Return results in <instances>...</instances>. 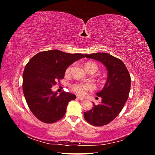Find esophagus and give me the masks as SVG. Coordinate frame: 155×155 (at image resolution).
<instances>
[{
  "instance_id": "esophagus-1",
  "label": "esophagus",
  "mask_w": 155,
  "mask_h": 155,
  "mask_svg": "<svg viewBox=\"0 0 155 155\" xmlns=\"http://www.w3.org/2000/svg\"><path fill=\"white\" fill-rule=\"evenodd\" d=\"M77 98H78V99H79V100H81V101H83V100H84V98H83V97H81L78 96V97H77Z\"/></svg>"
}]
</instances>
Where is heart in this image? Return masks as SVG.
<instances>
[{"label": "heart", "instance_id": "b5f03b06", "mask_svg": "<svg viewBox=\"0 0 155 155\" xmlns=\"http://www.w3.org/2000/svg\"><path fill=\"white\" fill-rule=\"evenodd\" d=\"M85 69L88 68H94L96 70H97V66L93 63H87L85 64ZM72 66H69L66 69V74H68L70 70H71ZM72 88L74 92L78 94V95L83 96L86 94V93L88 91H91L94 89V85L91 83H74L72 85Z\"/></svg>", "mask_w": 155, "mask_h": 155}]
</instances>
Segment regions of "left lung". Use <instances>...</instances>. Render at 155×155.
<instances>
[{"instance_id": "8db88e82", "label": "left lung", "mask_w": 155, "mask_h": 155, "mask_svg": "<svg viewBox=\"0 0 155 155\" xmlns=\"http://www.w3.org/2000/svg\"><path fill=\"white\" fill-rule=\"evenodd\" d=\"M87 58L95 59L105 65L107 79L104 87L96 93L101 103L84 112V118L94 126L109 124L122 110L128 99L130 88V76L122 61L107 53L85 54Z\"/></svg>"}]
</instances>
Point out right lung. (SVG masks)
I'll use <instances>...</instances> for the list:
<instances>
[{
	"instance_id": "right-lung-1",
	"label": "right lung",
	"mask_w": 155,
	"mask_h": 155,
	"mask_svg": "<svg viewBox=\"0 0 155 155\" xmlns=\"http://www.w3.org/2000/svg\"><path fill=\"white\" fill-rule=\"evenodd\" d=\"M84 58L82 54L51 50L37 54L27 63L22 75V90L28 105L37 119L52 124L64 116L68 102L76 96L66 92L58 95L51 88L64 78L68 67Z\"/></svg>"
}]
</instances>
